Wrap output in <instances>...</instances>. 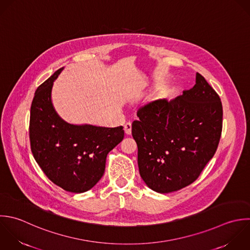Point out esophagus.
Masks as SVG:
<instances>
[{
  "mask_svg": "<svg viewBox=\"0 0 250 250\" xmlns=\"http://www.w3.org/2000/svg\"><path fill=\"white\" fill-rule=\"evenodd\" d=\"M125 132L126 134H130L131 133V123L130 122L125 123Z\"/></svg>",
  "mask_w": 250,
  "mask_h": 250,
  "instance_id": "34e87169",
  "label": "esophagus"
}]
</instances>
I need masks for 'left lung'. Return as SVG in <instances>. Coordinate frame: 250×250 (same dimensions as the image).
Listing matches in <instances>:
<instances>
[{
	"label": "left lung",
	"mask_w": 250,
	"mask_h": 250,
	"mask_svg": "<svg viewBox=\"0 0 250 250\" xmlns=\"http://www.w3.org/2000/svg\"><path fill=\"white\" fill-rule=\"evenodd\" d=\"M131 133L146 185L162 194L192 184L214 156L222 132L219 95L199 73L196 84L171 101L141 106Z\"/></svg>",
	"instance_id": "1"
}]
</instances>
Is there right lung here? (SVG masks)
Here are the masks:
<instances>
[{"label": "right lung", "instance_id": "1", "mask_svg": "<svg viewBox=\"0 0 250 250\" xmlns=\"http://www.w3.org/2000/svg\"><path fill=\"white\" fill-rule=\"evenodd\" d=\"M57 70L36 90L30 112L29 137L37 164L55 185L71 193L90 190L103 176L108 153L125 136L123 126L75 125L63 121L51 102Z\"/></svg>", "mask_w": 250, "mask_h": 250}]
</instances>
